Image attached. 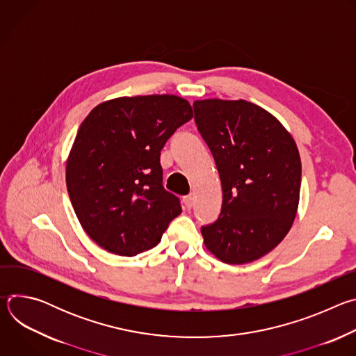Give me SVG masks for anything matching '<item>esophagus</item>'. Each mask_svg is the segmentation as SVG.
<instances>
[{
    "label": "esophagus",
    "mask_w": 356,
    "mask_h": 356,
    "mask_svg": "<svg viewBox=\"0 0 356 356\" xmlns=\"http://www.w3.org/2000/svg\"><path fill=\"white\" fill-rule=\"evenodd\" d=\"M184 206L187 210L193 209V206H194V195L193 194H188L184 197Z\"/></svg>",
    "instance_id": "obj_1"
}]
</instances>
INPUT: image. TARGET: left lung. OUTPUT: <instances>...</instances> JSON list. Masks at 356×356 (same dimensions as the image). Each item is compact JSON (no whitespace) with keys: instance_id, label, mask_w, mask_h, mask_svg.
Instances as JSON below:
<instances>
[{"instance_id":"1","label":"left lung","mask_w":356,"mask_h":356,"mask_svg":"<svg viewBox=\"0 0 356 356\" xmlns=\"http://www.w3.org/2000/svg\"><path fill=\"white\" fill-rule=\"evenodd\" d=\"M193 108L222 186L218 220L201 227L206 248L229 265L257 261L283 241L296 218L297 145L277 118L249 101L197 99Z\"/></svg>"}]
</instances>
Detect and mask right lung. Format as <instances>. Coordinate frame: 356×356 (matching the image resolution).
<instances>
[{"label":"right lung","mask_w":356,"mask_h":356,"mask_svg":"<svg viewBox=\"0 0 356 356\" xmlns=\"http://www.w3.org/2000/svg\"><path fill=\"white\" fill-rule=\"evenodd\" d=\"M193 118L170 94L120 97L81 122L66 163V184L87 235L103 249L135 257L156 246L180 200L163 188L161 150Z\"/></svg>","instance_id":"add662e5"}]
</instances>
